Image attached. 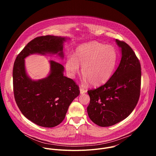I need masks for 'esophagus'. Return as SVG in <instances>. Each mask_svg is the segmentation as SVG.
<instances>
[{"mask_svg": "<svg viewBox=\"0 0 156 156\" xmlns=\"http://www.w3.org/2000/svg\"><path fill=\"white\" fill-rule=\"evenodd\" d=\"M80 94H84V93L87 92L86 90H85V89H84V88H83L81 87H80Z\"/></svg>", "mask_w": 156, "mask_h": 156, "instance_id": "34e87169", "label": "esophagus"}]
</instances>
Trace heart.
I'll use <instances>...</instances> for the list:
<instances>
[{
	"label": "heart",
	"mask_w": 156,
	"mask_h": 156,
	"mask_svg": "<svg viewBox=\"0 0 156 156\" xmlns=\"http://www.w3.org/2000/svg\"><path fill=\"white\" fill-rule=\"evenodd\" d=\"M117 52L110 45L93 42L76 48L74 57H70L65 68L70 77L74 78L82 66L85 81L94 86L106 83L112 76L117 62Z\"/></svg>",
	"instance_id": "b5f03b06"
}]
</instances>
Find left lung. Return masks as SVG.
<instances>
[{
    "instance_id": "obj_1",
    "label": "left lung",
    "mask_w": 156,
    "mask_h": 156,
    "mask_svg": "<svg viewBox=\"0 0 156 156\" xmlns=\"http://www.w3.org/2000/svg\"><path fill=\"white\" fill-rule=\"evenodd\" d=\"M115 41L122 51L117 69L105 84L87 91L90 97L88 116L102 127L126 119L135 108L140 95V62L128 44L118 39Z\"/></svg>"
}]
</instances>
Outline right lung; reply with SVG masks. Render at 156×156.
Returning <instances> with one entry per match:
<instances>
[{"instance_id":"obj_1","label":"right lung","mask_w":156,"mask_h":156,"mask_svg":"<svg viewBox=\"0 0 156 156\" xmlns=\"http://www.w3.org/2000/svg\"><path fill=\"white\" fill-rule=\"evenodd\" d=\"M65 37L51 35L34 38L17 55L13 69V93L23 115L35 124L46 128L59 125L72 102L80 94L79 86L63 75L64 67L50 60L51 71L45 78L32 80L27 74L25 58L33 54H58L63 58Z\"/></svg>"}]
</instances>
